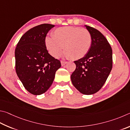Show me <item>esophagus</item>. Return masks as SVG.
I'll return each instance as SVG.
<instances>
[{"mask_svg":"<svg viewBox=\"0 0 130 130\" xmlns=\"http://www.w3.org/2000/svg\"><path fill=\"white\" fill-rule=\"evenodd\" d=\"M60 63H61V66H64L67 63V61H61Z\"/></svg>","mask_w":130,"mask_h":130,"instance_id":"1","label":"esophagus"}]
</instances>
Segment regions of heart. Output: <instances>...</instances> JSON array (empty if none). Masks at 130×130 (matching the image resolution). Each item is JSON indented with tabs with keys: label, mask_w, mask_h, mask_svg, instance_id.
I'll return each mask as SVG.
<instances>
[{
	"label": "heart",
	"mask_w": 130,
	"mask_h": 130,
	"mask_svg": "<svg viewBox=\"0 0 130 130\" xmlns=\"http://www.w3.org/2000/svg\"><path fill=\"white\" fill-rule=\"evenodd\" d=\"M91 34L87 29L78 27H64L57 28L52 37L45 38L48 51L54 58H59L63 52L67 58L79 59L86 56L92 45Z\"/></svg>",
	"instance_id": "heart-1"
}]
</instances>
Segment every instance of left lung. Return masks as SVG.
I'll use <instances>...</instances> for the list:
<instances>
[{
	"label": "left lung",
	"mask_w": 130,
	"mask_h": 130,
	"mask_svg": "<svg viewBox=\"0 0 130 130\" xmlns=\"http://www.w3.org/2000/svg\"><path fill=\"white\" fill-rule=\"evenodd\" d=\"M91 34V47L86 56L74 61L76 69L71 76L72 85L82 94L92 95L105 83L112 67V51L101 32L85 26Z\"/></svg>",
	"instance_id": "1"
}]
</instances>
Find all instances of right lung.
I'll use <instances>...</instances> for the list:
<instances>
[{"instance_id": "right-lung-1", "label": "right lung", "mask_w": 130, "mask_h": 130, "mask_svg": "<svg viewBox=\"0 0 130 130\" xmlns=\"http://www.w3.org/2000/svg\"><path fill=\"white\" fill-rule=\"evenodd\" d=\"M55 27L42 24L27 31L18 42L15 51L17 75L24 88L35 95L43 94L51 87L60 61L48 54L45 38Z\"/></svg>"}]
</instances>
